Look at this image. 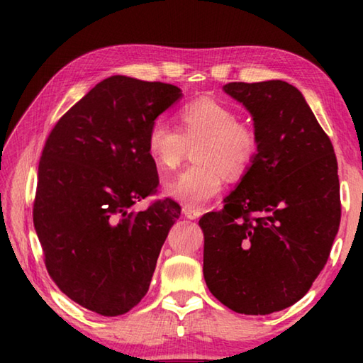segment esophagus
Segmentation results:
<instances>
[{
    "label": "esophagus",
    "instance_id": "1",
    "mask_svg": "<svg viewBox=\"0 0 363 363\" xmlns=\"http://www.w3.org/2000/svg\"><path fill=\"white\" fill-rule=\"evenodd\" d=\"M182 213H184V216L189 219H199L201 214H203V211L199 210V208H194V206H184Z\"/></svg>",
    "mask_w": 363,
    "mask_h": 363
}]
</instances>
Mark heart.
Returning <instances> with one entry per match:
<instances>
[{"instance_id":"1","label":"heart","mask_w":363,"mask_h":363,"mask_svg":"<svg viewBox=\"0 0 363 363\" xmlns=\"http://www.w3.org/2000/svg\"><path fill=\"white\" fill-rule=\"evenodd\" d=\"M227 104L200 97L177 113V130L162 120L147 133V150L160 169H173L194 147L195 164L163 184L164 194L190 206H201L224 187V174L240 177L259 152V136L247 123L237 121Z\"/></svg>"}]
</instances>
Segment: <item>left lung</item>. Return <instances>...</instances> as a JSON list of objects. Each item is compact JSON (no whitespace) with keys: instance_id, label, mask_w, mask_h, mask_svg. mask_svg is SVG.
Instances as JSON below:
<instances>
[{"instance_id":"8db88e82","label":"left lung","mask_w":363,"mask_h":363,"mask_svg":"<svg viewBox=\"0 0 363 363\" xmlns=\"http://www.w3.org/2000/svg\"><path fill=\"white\" fill-rule=\"evenodd\" d=\"M253 116L259 152L220 211L200 219L203 275L233 312L293 306L328 261L340 229L337 162L304 96L281 79L229 83Z\"/></svg>"}]
</instances>
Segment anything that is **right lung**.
<instances>
[{
	"label": "right lung",
	"mask_w": 363,
	"mask_h": 363,
	"mask_svg": "<svg viewBox=\"0 0 363 363\" xmlns=\"http://www.w3.org/2000/svg\"><path fill=\"white\" fill-rule=\"evenodd\" d=\"M181 96L174 84L110 77L46 139L35 230L54 284L96 314L121 315L145 296L160 250L181 216L171 199L133 210L158 186L147 133Z\"/></svg>",
	"instance_id": "1"
}]
</instances>
